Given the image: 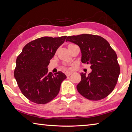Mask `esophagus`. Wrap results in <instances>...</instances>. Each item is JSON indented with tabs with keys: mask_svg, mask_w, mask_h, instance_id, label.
I'll return each instance as SVG.
<instances>
[{
	"mask_svg": "<svg viewBox=\"0 0 132 132\" xmlns=\"http://www.w3.org/2000/svg\"><path fill=\"white\" fill-rule=\"evenodd\" d=\"M71 74H72V72H71V71H66V75L67 76H70Z\"/></svg>",
	"mask_w": 132,
	"mask_h": 132,
	"instance_id": "34e87169",
	"label": "esophagus"
}]
</instances>
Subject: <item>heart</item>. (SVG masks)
I'll return each instance as SVG.
<instances>
[{
	"label": "heart",
	"mask_w": 132,
	"mask_h": 132,
	"mask_svg": "<svg viewBox=\"0 0 132 132\" xmlns=\"http://www.w3.org/2000/svg\"><path fill=\"white\" fill-rule=\"evenodd\" d=\"M73 45V44H69V45H68V47H69V46H71V45Z\"/></svg>",
	"instance_id": "heart-1"
}]
</instances>
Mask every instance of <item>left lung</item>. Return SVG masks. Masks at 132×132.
<instances>
[{"label":"left lung","instance_id":"1","mask_svg":"<svg viewBox=\"0 0 132 132\" xmlns=\"http://www.w3.org/2000/svg\"><path fill=\"white\" fill-rule=\"evenodd\" d=\"M66 41L77 45L81 53V62L90 64L91 72L80 73L81 80L77 85L84 97L98 101L113 90L120 74L118 57L109 42L104 38L91 34L69 36Z\"/></svg>","mask_w":132,"mask_h":132}]
</instances>
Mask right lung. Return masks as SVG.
Returning <instances> with one entry per match:
<instances>
[{
	"mask_svg": "<svg viewBox=\"0 0 132 132\" xmlns=\"http://www.w3.org/2000/svg\"><path fill=\"white\" fill-rule=\"evenodd\" d=\"M66 37L39 38L27 44L18 56L14 76L22 94L30 101L45 104L59 93L66 76L62 71L48 72V66Z\"/></svg>",
	"mask_w": 132,
	"mask_h": 132,
	"instance_id": "1",
	"label": "right lung"
}]
</instances>
